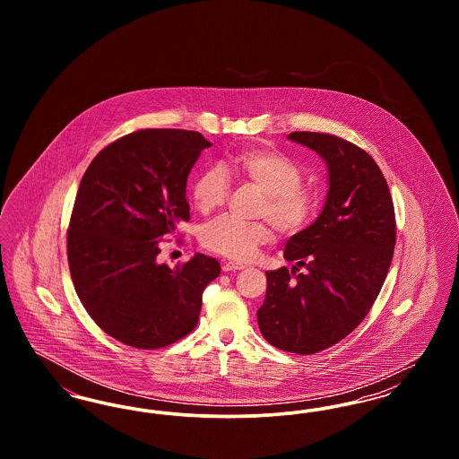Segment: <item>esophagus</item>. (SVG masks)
Here are the masks:
<instances>
[{
  "mask_svg": "<svg viewBox=\"0 0 459 459\" xmlns=\"http://www.w3.org/2000/svg\"><path fill=\"white\" fill-rule=\"evenodd\" d=\"M242 268H244V264H240V263L229 262L221 264L223 272H238V270H242Z\"/></svg>",
  "mask_w": 459,
  "mask_h": 459,
  "instance_id": "34e87169",
  "label": "esophagus"
}]
</instances>
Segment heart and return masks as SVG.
I'll use <instances>...</instances> for the list:
<instances>
[{
  "instance_id": "heart-1",
  "label": "heart",
  "mask_w": 459,
  "mask_h": 459,
  "mask_svg": "<svg viewBox=\"0 0 459 459\" xmlns=\"http://www.w3.org/2000/svg\"><path fill=\"white\" fill-rule=\"evenodd\" d=\"M229 177L251 184L263 193L258 217L268 219L279 234L296 236L311 223L318 210L316 191L303 184L301 167L272 148H247L225 160L223 167H210L197 175L191 197L201 213L221 206L229 193ZM272 239L268 221H240L220 217L201 232V244L223 258L247 262L260 246Z\"/></svg>"
}]
</instances>
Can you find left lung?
Returning a JSON list of instances; mask_svg holds the SVG:
<instances>
[{"label":"left lung","mask_w":459,"mask_h":459,"mask_svg":"<svg viewBox=\"0 0 459 459\" xmlns=\"http://www.w3.org/2000/svg\"><path fill=\"white\" fill-rule=\"evenodd\" d=\"M289 139L325 160L327 199L318 219L285 244L294 266L266 272L256 316L272 346L313 354L368 315L393 262L395 217L387 180L365 150L324 132H292Z\"/></svg>","instance_id":"1"}]
</instances>
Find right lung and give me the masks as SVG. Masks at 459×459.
Returning a JSON list of instances; mask_svg holds the SVG:
<instances>
[{
	"label": "right lung",
	"mask_w": 459,
	"mask_h": 459,
	"mask_svg": "<svg viewBox=\"0 0 459 459\" xmlns=\"http://www.w3.org/2000/svg\"><path fill=\"white\" fill-rule=\"evenodd\" d=\"M199 132L143 129L96 154L81 180L66 232L75 292L96 325L137 350H160L196 327L204 287L220 275L196 253L170 268L160 244L189 220L187 175L204 148Z\"/></svg>",
	"instance_id": "obj_1"
}]
</instances>
